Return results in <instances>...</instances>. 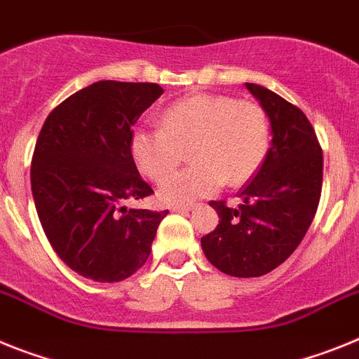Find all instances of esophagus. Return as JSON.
Returning <instances> with one entry per match:
<instances>
[{"instance_id": "34e87169", "label": "esophagus", "mask_w": 359, "mask_h": 359, "mask_svg": "<svg viewBox=\"0 0 359 359\" xmlns=\"http://www.w3.org/2000/svg\"><path fill=\"white\" fill-rule=\"evenodd\" d=\"M193 205L195 204H175L171 205V211H189L193 210Z\"/></svg>"}]
</instances>
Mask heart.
I'll return each mask as SVG.
<instances>
[{
  "mask_svg": "<svg viewBox=\"0 0 359 359\" xmlns=\"http://www.w3.org/2000/svg\"><path fill=\"white\" fill-rule=\"evenodd\" d=\"M269 142V117L258 102L197 93L168 106L158 128H137L130 149L139 170L155 182L177 170L189 149L195 164L158 188L161 201L175 204L211 195L224 182L245 184L262 166Z\"/></svg>",
  "mask_w": 359,
  "mask_h": 359,
  "instance_id": "heart-1",
  "label": "heart"
}]
</instances>
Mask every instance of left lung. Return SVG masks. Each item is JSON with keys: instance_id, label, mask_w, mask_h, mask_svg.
Here are the masks:
<instances>
[{"instance_id": "obj_1", "label": "left lung", "mask_w": 359, "mask_h": 359, "mask_svg": "<svg viewBox=\"0 0 359 359\" xmlns=\"http://www.w3.org/2000/svg\"><path fill=\"white\" fill-rule=\"evenodd\" d=\"M271 121L273 144L255 179L240 189L242 204L211 201L218 226L201 238L205 258L229 276L271 273L292 255L316 215L323 154L313 124L292 102L245 83Z\"/></svg>"}]
</instances>
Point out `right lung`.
Listing matches in <instances>:
<instances>
[{"label": "right lung", "mask_w": 359, "mask_h": 359, "mask_svg": "<svg viewBox=\"0 0 359 359\" xmlns=\"http://www.w3.org/2000/svg\"><path fill=\"white\" fill-rule=\"evenodd\" d=\"M162 93L155 83L99 81L55 106L37 137L30 184L43 231L57 257L93 282L141 269L168 215L124 205L154 193L130 139Z\"/></svg>", "instance_id": "obj_1"}]
</instances>
